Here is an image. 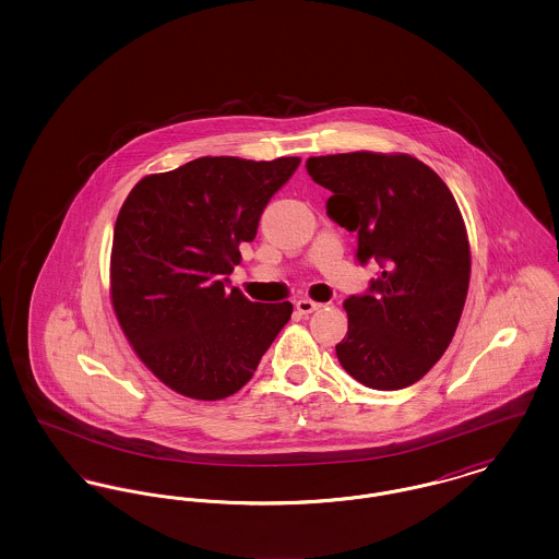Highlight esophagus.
I'll use <instances>...</instances> for the list:
<instances>
[{"label": "esophagus", "instance_id": "1", "mask_svg": "<svg viewBox=\"0 0 559 559\" xmlns=\"http://www.w3.org/2000/svg\"><path fill=\"white\" fill-rule=\"evenodd\" d=\"M295 308H297L301 314H312V312L320 310V304L312 301V299H299V301L295 304Z\"/></svg>", "mask_w": 559, "mask_h": 559}]
</instances>
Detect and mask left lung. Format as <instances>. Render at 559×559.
<instances>
[{"label": "left lung", "instance_id": "1", "mask_svg": "<svg viewBox=\"0 0 559 559\" xmlns=\"http://www.w3.org/2000/svg\"><path fill=\"white\" fill-rule=\"evenodd\" d=\"M306 169L333 192L329 217L358 233V262L381 267L369 293L344 301L337 358L367 388H408L442 358L465 306L472 253L459 205L431 167L404 153L310 157Z\"/></svg>", "mask_w": 559, "mask_h": 559}]
</instances>
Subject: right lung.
Segmentation results:
<instances>
[{
    "label": "right lung",
    "instance_id": "right-lung-1",
    "mask_svg": "<svg viewBox=\"0 0 559 559\" xmlns=\"http://www.w3.org/2000/svg\"><path fill=\"white\" fill-rule=\"evenodd\" d=\"M201 157L142 178L115 222L110 301L138 358L174 392L233 396L292 319L293 306L226 289L240 242L299 165Z\"/></svg>",
    "mask_w": 559,
    "mask_h": 559
}]
</instances>
